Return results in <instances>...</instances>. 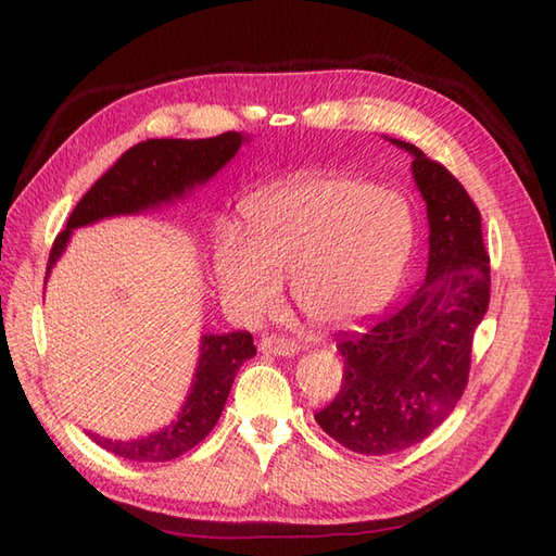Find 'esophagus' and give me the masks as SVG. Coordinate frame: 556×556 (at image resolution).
Returning <instances> with one entry per match:
<instances>
[{"mask_svg":"<svg viewBox=\"0 0 556 556\" xmlns=\"http://www.w3.org/2000/svg\"><path fill=\"white\" fill-rule=\"evenodd\" d=\"M257 346L263 353H275V356H296V353H299L296 341L287 339V337H279V334L260 339Z\"/></svg>","mask_w":556,"mask_h":556,"instance_id":"esophagus-1","label":"esophagus"}]
</instances>
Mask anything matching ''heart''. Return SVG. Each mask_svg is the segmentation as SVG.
I'll return each instance as SVG.
<instances>
[{
	"label": "heart",
	"instance_id": "obj_1",
	"mask_svg": "<svg viewBox=\"0 0 556 556\" xmlns=\"http://www.w3.org/2000/svg\"><path fill=\"white\" fill-rule=\"evenodd\" d=\"M248 236L222 229L215 281L239 320L271 311L291 275L299 308L317 325L363 320L392 301L416 245V215L392 188L308 174L245 205Z\"/></svg>",
	"mask_w": 556,
	"mask_h": 556
}]
</instances>
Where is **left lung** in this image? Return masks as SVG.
Returning a JSON list of instances; mask_svg holds the SVG:
<instances>
[{"label":"left lung","instance_id":"obj_1","mask_svg":"<svg viewBox=\"0 0 556 556\" xmlns=\"http://www.w3.org/2000/svg\"><path fill=\"white\" fill-rule=\"evenodd\" d=\"M392 143L413 155L428 205V271L394 313L337 334L344 380L332 404L315 413L332 440L365 456L418 444L448 418L490 305V255L473 198L444 164L404 140Z\"/></svg>","mask_w":556,"mask_h":556}]
</instances>
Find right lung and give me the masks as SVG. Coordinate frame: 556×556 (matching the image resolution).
<instances>
[{"label": "right lung", "instance_id": "add662e5", "mask_svg": "<svg viewBox=\"0 0 556 556\" xmlns=\"http://www.w3.org/2000/svg\"><path fill=\"white\" fill-rule=\"evenodd\" d=\"M243 140L245 136L229 131L198 140L152 138L126 150L71 212L66 229L54 239L47 275H50L59 255L64 253L71 231L104 217L138 215V212L184 198V193L212 179L239 152ZM253 356L255 344L251 332L205 334L200 339L193 387L172 425L128 442L108 440V437L92 432L88 434L92 442L108 448V452L128 460H140V464L179 458L203 442L210 430L215 428L222 408L227 404L236 372Z\"/></svg>", "mask_w": 556, "mask_h": 556}]
</instances>
